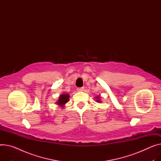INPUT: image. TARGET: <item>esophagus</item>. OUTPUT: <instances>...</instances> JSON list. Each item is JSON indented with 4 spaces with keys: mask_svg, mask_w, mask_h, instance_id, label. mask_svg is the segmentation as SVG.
<instances>
[{
    "mask_svg": "<svg viewBox=\"0 0 161 161\" xmlns=\"http://www.w3.org/2000/svg\"><path fill=\"white\" fill-rule=\"evenodd\" d=\"M77 90V91H78V92H82V91L84 90V87L78 88Z\"/></svg>",
    "mask_w": 161,
    "mask_h": 161,
    "instance_id": "34e87169",
    "label": "esophagus"
}]
</instances>
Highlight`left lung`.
Segmentation results:
<instances>
[{"mask_svg":"<svg viewBox=\"0 0 161 161\" xmlns=\"http://www.w3.org/2000/svg\"><path fill=\"white\" fill-rule=\"evenodd\" d=\"M97 98H99V97H97ZM97 102H99V103H100V102H101V101H100L99 99H97Z\"/></svg>","mask_w":161,"mask_h":161,"instance_id":"1","label":"left lung"}]
</instances>
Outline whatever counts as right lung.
Masks as SVG:
<instances>
[{"label": "right lung", "mask_w": 161, "mask_h": 161, "mask_svg": "<svg viewBox=\"0 0 161 161\" xmlns=\"http://www.w3.org/2000/svg\"><path fill=\"white\" fill-rule=\"evenodd\" d=\"M69 97V95L68 94L60 95V96L59 97V99L57 103V104L60 106H64L66 103L68 102Z\"/></svg>", "instance_id": "1"}]
</instances>
